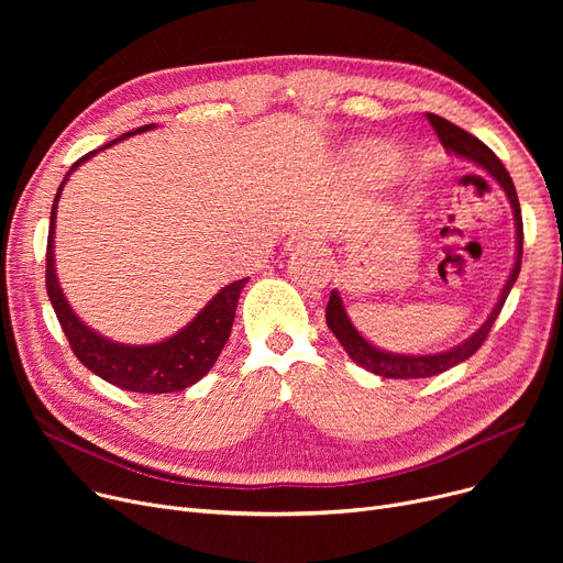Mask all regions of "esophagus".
Wrapping results in <instances>:
<instances>
[{
    "instance_id": "34e87169",
    "label": "esophagus",
    "mask_w": 563,
    "mask_h": 563,
    "mask_svg": "<svg viewBox=\"0 0 563 563\" xmlns=\"http://www.w3.org/2000/svg\"><path fill=\"white\" fill-rule=\"evenodd\" d=\"M319 236L314 234V232H310V230H299V232H291L289 236H287V242H285V251H289V253H312V251H317L319 249Z\"/></svg>"
}]
</instances>
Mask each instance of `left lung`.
<instances>
[{"label":"left lung","instance_id":"left-lung-1","mask_svg":"<svg viewBox=\"0 0 563 563\" xmlns=\"http://www.w3.org/2000/svg\"><path fill=\"white\" fill-rule=\"evenodd\" d=\"M427 121L431 123L433 132L438 134L440 143L448 147L450 153L465 157L470 162L479 164L484 170H488L495 180L499 183V187L505 189V194L509 196V202L514 207V219H516V244H518V253H516V264H514V272L499 294V301L495 303L490 317L484 321V327L467 338L463 344L445 351V353H433V356H404V353H388V351H380L374 344H369L356 329H353V323L349 321L340 294L333 289L331 291V299L327 306V323L329 329L333 331V335L338 338V342L344 346V351L349 353L351 361H356L361 367H365L372 374H378L383 378H427V376H435L442 374L445 369L467 361L472 353H477V349L486 342L490 327L495 323L501 306H505L509 291L520 274V262H522V214H520V202H518V194L514 187V180L509 170L505 168L497 159V155L490 151L486 143H482L477 136H472L470 132L461 130L459 125L450 123L448 118H442L438 113H427Z\"/></svg>","mask_w":563,"mask_h":563}]
</instances>
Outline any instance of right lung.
Instances as JSON below:
<instances>
[{"label":"right lung","instance_id":"obj_1","mask_svg":"<svg viewBox=\"0 0 563 563\" xmlns=\"http://www.w3.org/2000/svg\"><path fill=\"white\" fill-rule=\"evenodd\" d=\"M153 125H143L136 132L151 130ZM128 132L123 136L113 139L107 145H113L118 141L128 139ZM100 151V147H98ZM98 151H91L77 159L68 175L86 159H91ZM66 175V180H68ZM58 187L52 205V214H49V232H47V255H45V285H47V297L52 301V308L56 312L58 323L68 338V344L73 349L75 356L84 367L104 378L107 383L115 388H123L130 393H151V395H164V393H177L194 386L196 380H200L207 372L212 369L217 363L221 349L225 346L230 331H232V321H234V310L236 301H240V294L249 278L234 280L225 285L217 297L207 303L198 317L189 323L187 329L180 333H175L173 338L157 342V344H145V346H128V344H118L111 342L96 331H91L86 323L79 321V317L70 310L62 287H58L56 272H54V223H56V202L62 198L64 185Z\"/></svg>","mask_w":563,"mask_h":563}]
</instances>
